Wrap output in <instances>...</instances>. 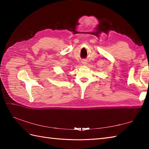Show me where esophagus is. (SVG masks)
I'll list each match as a JSON object with an SVG mask.
<instances>
[{
    "mask_svg": "<svg viewBox=\"0 0 149 149\" xmlns=\"http://www.w3.org/2000/svg\"><path fill=\"white\" fill-rule=\"evenodd\" d=\"M86 62H83V64H84V65H86Z\"/></svg>",
    "mask_w": 149,
    "mask_h": 149,
    "instance_id": "esophagus-1",
    "label": "esophagus"
}]
</instances>
